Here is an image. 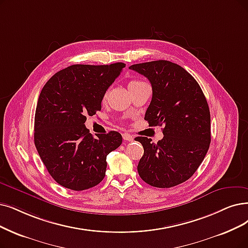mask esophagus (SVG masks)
Segmentation results:
<instances>
[{"instance_id":"esophagus-1","label":"esophagus","mask_w":248,"mask_h":248,"mask_svg":"<svg viewBox=\"0 0 248 248\" xmlns=\"http://www.w3.org/2000/svg\"><path fill=\"white\" fill-rule=\"evenodd\" d=\"M122 136H123V140H127V141H133V140H134L133 135H131L129 133H123Z\"/></svg>"}]
</instances>
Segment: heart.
<instances>
[{
  "instance_id": "obj_1",
  "label": "heart",
  "mask_w": 248,
  "mask_h": 248,
  "mask_svg": "<svg viewBox=\"0 0 248 248\" xmlns=\"http://www.w3.org/2000/svg\"><path fill=\"white\" fill-rule=\"evenodd\" d=\"M140 83H143V82L140 81V80H131V81L129 82V84H128V86L131 87V86H135V85H138V84H140ZM107 97H108V92H106V93H104V95H103V101H106Z\"/></svg>"
}]
</instances>
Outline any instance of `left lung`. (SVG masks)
I'll return each mask as SVG.
<instances>
[{"instance_id":"8db88e82","label":"left lung","mask_w":248,"mask_h":248,"mask_svg":"<svg viewBox=\"0 0 248 248\" xmlns=\"http://www.w3.org/2000/svg\"><path fill=\"white\" fill-rule=\"evenodd\" d=\"M150 80L152 102L144 119L150 126H162L157 143L147 137L135 140L143 146L137 166L141 179L154 187L170 188L195 173L211 143V114L200 84L184 68L166 60L129 67Z\"/></svg>"}]
</instances>
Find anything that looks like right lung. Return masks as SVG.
<instances>
[{
  "label": "right lung",
  "mask_w": 248,
  "mask_h": 248,
  "mask_svg": "<svg viewBox=\"0 0 248 248\" xmlns=\"http://www.w3.org/2000/svg\"><path fill=\"white\" fill-rule=\"evenodd\" d=\"M124 63L69 66L57 72L39 94L34 116V144L47 172L68 189L81 191L106 175L107 155L122 143L117 131L96 134L86 116L102 108L103 95Z\"/></svg>",
  "instance_id": "right-lung-1"
}]
</instances>
